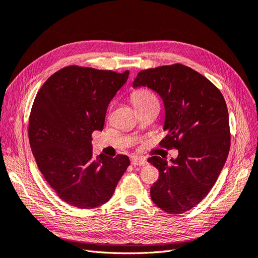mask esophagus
Returning <instances> with one entry per match:
<instances>
[{"mask_svg":"<svg viewBox=\"0 0 258 258\" xmlns=\"http://www.w3.org/2000/svg\"><path fill=\"white\" fill-rule=\"evenodd\" d=\"M131 165L135 166V167H137V166H145V165H147V161L144 158L136 157V156H135V157L131 158Z\"/></svg>","mask_w":258,"mask_h":258,"instance_id":"esophagus-1","label":"esophagus"}]
</instances>
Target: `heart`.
Instances as JSON below:
<instances>
[{
    "label": "heart",
    "instance_id": "obj_1",
    "mask_svg": "<svg viewBox=\"0 0 258 258\" xmlns=\"http://www.w3.org/2000/svg\"><path fill=\"white\" fill-rule=\"evenodd\" d=\"M131 102L136 108H139L152 102H158V101L150 90L139 89L131 95Z\"/></svg>",
    "mask_w": 258,
    "mask_h": 258
}]
</instances>
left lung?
I'll return each instance as SVG.
<instances>
[{"mask_svg":"<svg viewBox=\"0 0 258 258\" xmlns=\"http://www.w3.org/2000/svg\"><path fill=\"white\" fill-rule=\"evenodd\" d=\"M132 87L158 93L168 132L160 145L178 152L170 162L159 156L148 158L159 170L151 198L169 214L184 213L210 192L227 159L230 132L225 99L204 75L178 63L141 71Z\"/></svg>","mask_w":258,"mask_h":258,"instance_id":"1","label":"left lung"}]
</instances>
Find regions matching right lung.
Segmentation results:
<instances>
[{
  "instance_id": "1",
  "label": "right lung",
  "mask_w": 258,
  "mask_h": 258,
  "mask_svg": "<svg viewBox=\"0 0 258 258\" xmlns=\"http://www.w3.org/2000/svg\"><path fill=\"white\" fill-rule=\"evenodd\" d=\"M128 76L71 66L37 92L29 119L31 151L46 182L70 206L105 204L130 165L126 155L95 158L91 145V134L102 131L107 106Z\"/></svg>"
}]
</instances>
